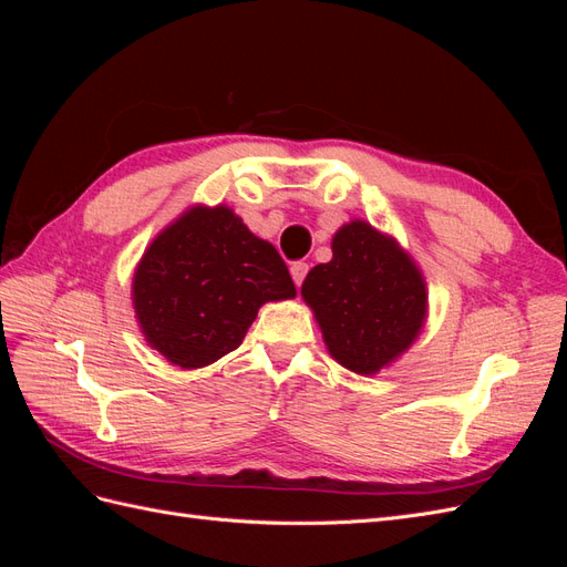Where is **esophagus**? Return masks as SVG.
<instances>
[{
    "label": "esophagus",
    "instance_id": "1",
    "mask_svg": "<svg viewBox=\"0 0 567 567\" xmlns=\"http://www.w3.org/2000/svg\"><path fill=\"white\" fill-rule=\"evenodd\" d=\"M307 262H293L290 265V277H293V281H296V286L300 288V284H302V279L307 277Z\"/></svg>",
    "mask_w": 567,
    "mask_h": 567
}]
</instances>
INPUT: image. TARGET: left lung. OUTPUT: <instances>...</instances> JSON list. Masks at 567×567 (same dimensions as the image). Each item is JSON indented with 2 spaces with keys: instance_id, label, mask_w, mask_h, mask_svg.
<instances>
[{
  "instance_id": "left-lung-1",
  "label": "left lung",
  "mask_w": 567,
  "mask_h": 567,
  "mask_svg": "<svg viewBox=\"0 0 567 567\" xmlns=\"http://www.w3.org/2000/svg\"><path fill=\"white\" fill-rule=\"evenodd\" d=\"M333 257L307 274L300 296L315 312L326 350L340 367L373 375L414 346L427 319L423 271L394 236L350 219Z\"/></svg>"
}]
</instances>
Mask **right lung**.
<instances>
[{"mask_svg":"<svg viewBox=\"0 0 567 567\" xmlns=\"http://www.w3.org/2000/svg\"><path fill=\"white\" fill-rule=\"evenodd\" d=\"M296 298L288 267L227 205H192L153 238L132 277L148 348L203 369L241 346L265 302Z\"/></svg>","mask_w":567,"mask_h":567,"instance_id":"add662e5","label":"right lung"}]
</instances>
